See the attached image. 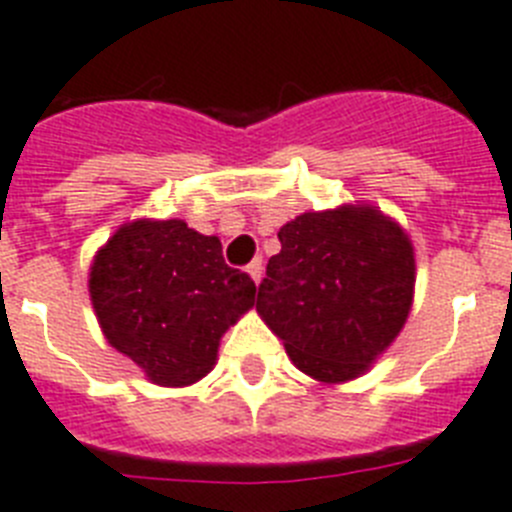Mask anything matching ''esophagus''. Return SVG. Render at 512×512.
<instances>
[{
    "mask_svg": "<svg viewBox=\"0 0 512 512\" xmlns=\"http://www.w3.org/2000/svg\"><path fill=\"white\" fill-rule=\"evenodd\" d=\"M247 273L252 281L260 283V278H263V260H252V263L247 265Z\"/></svg>",
    "mask_w": 512,
    "mask_h": 512,
    "instance_id": "obj_1",
    "label": "esophagus"
}]
</instances>
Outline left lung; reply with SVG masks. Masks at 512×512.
<instances>
[{
    "mask_svg": "<svg viewBox=\"0 0 512 512\" xmlns=\"http://www.w3.org/2000/svg\"><path fill=\"white\" fill-rule=\"evenodd\" d=\"M257 312L296 369L320 382L354 380L388 349L411 312L409 234L372 205L302 213L278 231Z\"/></svg>",
    "mask_w": 512,
    "mask_h": 512,
    "instance_id": "8db88e82",
    "label": "left lung"
}]
</instances>
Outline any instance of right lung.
I'll list each match as a JSON object with an SVG mask.
<instances>
[{
  "mask_svg": "<svg viewBox=\"0 0 512 512\" xmlns=\"http://www.w3.org/2000/svg\"><path fill=\"white\" fill-rule=\"evenodd\" d=\"M88 289L106 341L166 388L208 375L221 336L257 294L226 265L218 236L179 218L119 226L93 257Z\"/></svg>",
  "mask_w": 512,
  "mask_h": 512,
  "instance_id": "right-lung-1",
  "label": "right lung"
}]
</instances>
